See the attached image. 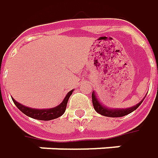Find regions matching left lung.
Instances as JSON below:
<instances>
[{"label": "left lung", "mask_w": 158, "mask_h": 158, "mask_svg": "<svg viewBox=\"0 0 158 158\" xmlns=\"http://www.w3.org/2000/svg\"><path fill=\"white\" fill-rule=\"evenodd\" d=\"M145 96L142 99V101L139 102L136 105L131 107V108H127V109H110L109 107L102 105L99 99L97 98L95 91L92 92V102H93V106L94 109L96 110L97 113L101 114L102 116H109V117H121V116H126L128 114H130L134 110H136L138 107L140 106V104L144 100Z\"/></svg>", "instance_id": "obj_1"}]
</instances>
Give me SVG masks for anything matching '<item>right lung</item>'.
Segmentation results:
<instances>
[{
  "instance_id": "obj_1",
  "label": "right lung",
  "mask_w": 158,
  "mask_h": 158,
  "mask_svg": "<svg viewBox=\"0 0 158 158\" xmlns=\"http://www.w3.org/2000/svg\"><path fill=\"white\" fill-rule=\"evenodd\" d=\"M74 91V89H72L65 96V98L63 99V101L57 106L51 108V109H34V108H29V107H26L22 105L21 103H19L16 102L14 98H12L14 103L15 104V106L17 107L20 110L22 111L23 114H25L26 116H29L34 119H37V120H42V121H49V120H53L58 118L64 114V112L66 110L67 103L69 101V96L72 95V92Z\"/></svg>"
}]
</instances>
